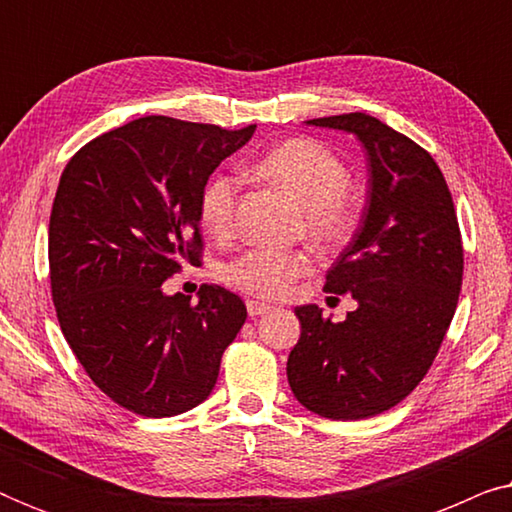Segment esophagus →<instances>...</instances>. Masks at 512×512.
I'll return each mask as SVG.
<instances>
[{
	"mask_svg": "<svg viewBox=\"0 0 512 512\" xmlns=\"http://www.w3.org/2000/svg\"><path fill=\"white\" fill-rule=\"evenodd\" d=\"M268 310H270L268 303H258V300H247V312H249L251 319L261 317V314H265Z\"/></svg>",
	"mask_w": 512,
	"mask_h": 512,
	"instance_id": "esophagus-1",
	"label": "esophagus"
}]
</instances>
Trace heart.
I'll return each instance as SVG.
<instances>
[{
    "instance_id": "obj_1",
    "label": "heart",
    "mask_w": 512,
    "mask_h": 512,
    "mask_svg": "<svg viewBox=\"0 0 512 512\" xmlns=\"http://www.w3.org/2000/svg\"><path fill=\"white\" fill-rule=\"evenodd\" d=\"M256 172L289 195L300 209V223L307 237L324 249H335L352 237L359 209L349 195L347 165L314 139H289L275 146L256 163ZM237 179L219 172L200 193L198 214L202 228L216 240H228L235 228ZM310 270L305 251L249 249L223 265L221 279L230 289L247 296L284 298Z\"/></svg>"
}]
</instances>
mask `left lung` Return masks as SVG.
Here are the masks:
<instances>
[{
    "label": "left lung",
    "mask_w": 512,
    "mask_h": 512,
    "mask_svg": "<svg viewBox=\"0 0 512 512\" xmlns=\"http://www.w3.org/2000/svg\"><path fill=\"white\" fill-rule=\"evenodd\" d=\"M342 130L368 156L361 226L326 275L356 310L335 324L296 307L300 340L286 361L293 396L314 415L352 422L394 408L422 382L457 310L464 249L450 188L422 146L361 114L307 121Z\"/></svg>",
    "instance_id": "8db88e82"
}]
</instances>
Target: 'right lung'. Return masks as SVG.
Masks as SVG:
<instances>
[{
	"label": "right lung",
	"instance_id": "right-lung-1",
	"mask_svg": "<svg viewBox=\"0 0 512 512\" xmlns=\"http://www.w3.org/2000/svg\"><path fill=\"white\" fill-rule=\"evenodd\" d=\"M254 130L144 116L95 137L62 172L48 226L55 312L90 380L137 415L205 401L247 319L223 286L202 284L191 303L163 282L200 263L202 188Z\"/></svg>",
	"mask_w": 512,
	"mask_h": 512
}]
</instances>
